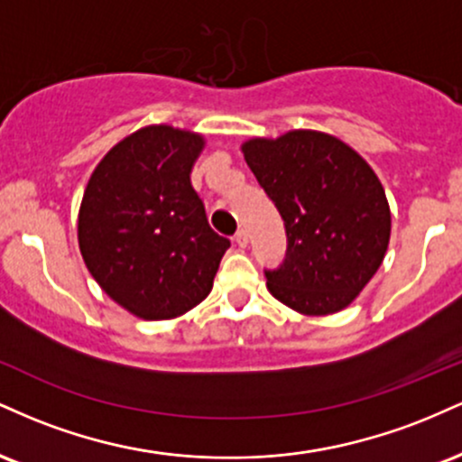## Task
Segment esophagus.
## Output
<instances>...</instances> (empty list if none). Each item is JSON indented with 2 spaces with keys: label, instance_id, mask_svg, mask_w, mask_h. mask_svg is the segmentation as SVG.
Segmentation results:
<instances>
[{
  "label": "esophagus",
  "instance_id": "34e87169",
  "mask_svg": "<svg viewBox=\"0 0 462 462\" xmlns=\"http://www.w3.org/2000/svg\"><path fill=\"white\" fill-rule=\"evenodd\" d=\"M235 243L238 247H247L249 245V235L245 230H238L235 235Z\"/></svg>",
  "mask_w": 462,
  "mask_h": 462
}]
</instances>
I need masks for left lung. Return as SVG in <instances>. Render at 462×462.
Listing matches in <instances>:
<instances>
[{
    "label": "left lung",
    "mask_w": 462,
    "mask_h": 462,
    "mask_svg": "<svg viewBox=\"0 0 462 462\" xmlns=\"http://www.w3.org/2000/svg\"><path fill=\"white\" fill-rule=\"evenodd\" d=\"M247 167L284 221L286 256L267 289L300 315L347 309L384 261L391 208L374 169L356 150L317 130L241 145Z\"/></svg>",
    "instance_id": "8db88e82"
}]
</instances>
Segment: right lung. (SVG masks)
Segmentation results:
<instances>
[{
    "label": "right lung",
    "mask_w": 462,
    "mask_h": 462,
    "mask_svg": "<svg viewBox=\"0 0 462 462\" xmlns=\"http://www.w3.org/2000/svg\"><path fill=\"white\" fill-rule=\"evenodd\" d=\"M204 145L198 132L145 125L106 153L84 189V264L110 300L145 321L176 319L208 298L230 247L190 184Z\"/></svg>",
    "instance_id": "1"
}]
</instances>
